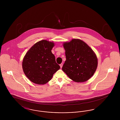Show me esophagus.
<instances>
[{"instance_id":"34e87169","label":"esophagus","mask_w":120,"mask_h":120,"mask_svg":"<svg viewBox=\"0 0 120 120\" xmlns=\"http://www.w3.org/2000/svg\"><path fill=\"white\" fill-rule=\"evenodd\" d=\"M63 63H61V64H60V67H61V68H62V67H63Z\"/></svg>"}]
</instances>
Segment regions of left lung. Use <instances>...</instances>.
<instances>
[{
	"mask_svg": "<svg viewBox=\"0 0 120 120\" xmlns=\"http://www.w3.org/2000/svg\"><path fill=\"white\" fill-rule=\"evenodd\" d=\"M66 60L63 71L75 82H84L95 73L98 58L91 48L83 40L74 39L63 43Z\"/></svg>",
	"mask_w": 120,
	"mask_h": 120,
	"instance_id": "8db88e82",
	"label": "left lung"
}]
</instances>
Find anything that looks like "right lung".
<instances>
[{"label": "right lung", "instance_id": "right-lung-1", "mask_svg": "<svg viewBox=\"0 0 120 120\" xmlns=\"http://www.w3.org/2000/svg\"><path fill=\"white\" fill-rule=\"evenodd\" d=\"M53 42L40 40L34 44L23 58L22 67L26 76L33 83L45 85L60 68L51 50Z\"/></svg>", "mask_w": 120, "mask_h": 120}]
</instances>
